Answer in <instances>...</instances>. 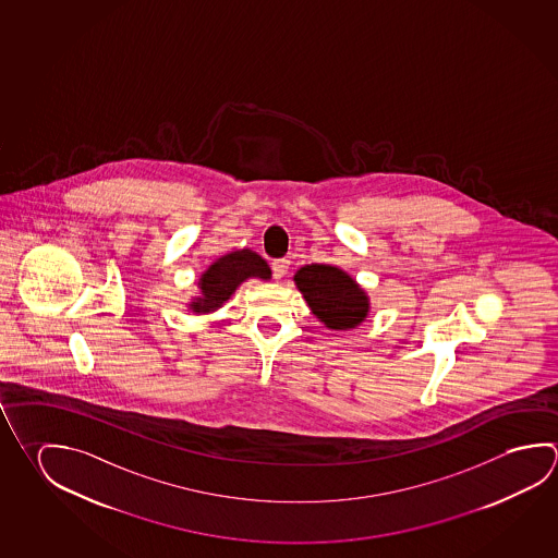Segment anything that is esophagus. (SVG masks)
<instances>
[{"mask_svg": "<svg viewBox=\"0 0 558 558\" xmlns=\"http://www.w3.org/2000/svg\"><path fill=\"white\" fill-rule=\"evenodd\" d=\"M288 268H290V260L288 258H278L272 263V275H275L276 280H280L288 272Z\"/></svg>", "mask_w": 558, "mask_h": 558, "instance_id": "obj_1", "label": "esophagus"}]
</instances>
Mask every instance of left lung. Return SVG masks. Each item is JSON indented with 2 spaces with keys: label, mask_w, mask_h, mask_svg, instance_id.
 Returning <instances> with one entry per match:
<instances>
[{
  "label": "left lung",
  "mask_w": 558,
  "mask_h": 558,
  "mask_svg": "<svg viewBox=\"0 0 558 558\" xmlns=\"http://www.w3.org/2000/svg\"><path fill=\"white\" fill-rule=\"evenodd\" d=\"M293 280L312 307L313 315L329 329L347 331L361 325L368 315L366 293L337 266H303Z\"/></svg>",
  "instance_id": "obj_1"
}]
</instances>
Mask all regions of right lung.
<instances>
[{
	"label": "right lung",
	"mask_w": 558,
	"mask_h": 558,
	"mask_svg": "<svg viewBox=\"0 0 558 558\" xmlns=\"http://www.w3.org/2000/svg\"><path fill=\"white\" fill-rule=\"evenodd\" d=\"M251 276L265 278V280L270 278V266L266 265L263 256L256 255L248 248L221 256L202 275L199 280L202 298L190 303V307L196 313L214 312L231 298V293L235 292L239 283L245 282Z\"/></svg>",
	"instance_id": "1"
}]
</instances>
